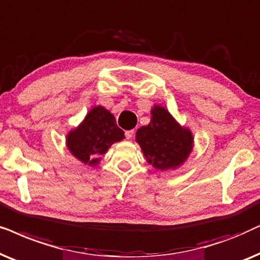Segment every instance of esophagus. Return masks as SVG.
I'll list each match as a JSON object with an SVG mask.
<instances>
[{"label": "esophagus", "instance_id": "1", "mask_svg": "<svg viewBox=\"0 0 260 260\" xmlns=\"http://www.w3.org/2000/svg\"><path fill=\"white\" fill-rule=\"evenodd\" d=\"M124 136H126L127 139H132L133 136H134V131L133 129L126 131V132H124Z\"/></svg>", "mask_w": 260, "mask_h": 260}]
</instances>
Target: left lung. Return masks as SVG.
<instances>
[{"instance_id":"1","label":"left lung","mask_w":260,"mask_h":260,"mask_svg":"<svg viewBox=\"0 0 260 260\" xmlns=\"http://www.w3.org/2000/svg\"><path fill=\"white\" fill-rule=\"evenodd\" d=\"M136 140L148 164L160 171L181 166L193 147L191 131L182 127L160 106L152 108L151 122L137 131Z\"/></svg>"}]
</instances>
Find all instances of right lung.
I'll return each mask as SVG.
<instances>
[{
    "instance_id": "add662e5",
    "label": "right lung",
    "mask_w": 260,
    "mask_h": 260,
    "mask_svg": "<svg viewBox=\"0 0 260 260\" xmlns=\"http://www.w3.org/2000/svg\"><path fill=\"white\" fill-rule=\"evenodd\" d=\"M124 133L117 127L115 117L105 107H94L78 127L67 136V146L83 164L96 166L114 143L121 141Z\"/></svg>"
}]
</instances>
